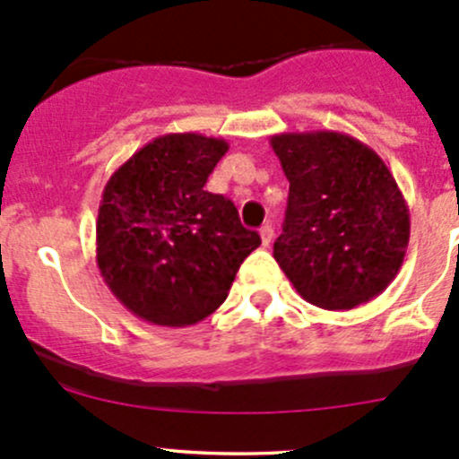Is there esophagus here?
I'll return each mask as SVG.
<instances>
[{"mask_svg": "<svg viewBox=\"0 0 459 459\" xmlns=\"http://www.w3.org/2000/svg\"><path fill=\"white\" fill-rule=\"evenodd\" d=\"M259 238H262V247H271L273 242V226L271 224H264L259 229Z\"/></svg>", "mask_w": 459, "mask_h": 459, "instance_id": "34e87169", "label": "esophagus"}]
</instances>
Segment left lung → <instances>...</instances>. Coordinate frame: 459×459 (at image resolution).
<instances>
[{"instance_id":"8db88e82","label":"left lung","mask_w":459,"mask_h":459,"mask_svg":"<svg viewBox=\"0 0 459 459\" xmlns=\"http://www.w3.org/2000/svg\"><path fill=\"white\" fill-rule=\"evenodd\" d=\"M271 146L290 184L273 257L313 307L351 311L371 302L395 280L411 235L388 166L337 131L280 133Z\"/></svg>"}]
</instances>
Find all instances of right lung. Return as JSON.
<instances>
[{"label": "right lung", "mask_w": 459, "mask_h": 459, "mask_svg": "<svg viewBox=\"0 0 459 459\" xmlns=\"http://www.w3.org/2000/svg\"><path fill=\"white\" fill-rule=\"evenodd\" d=\"M229 142L155 137L106 182L95 253L110 293L155 326L202 322L224 304L239 264L262 244L224 195L204 191Z\"/></svg>", "instance_id": "add662e5"}]
</instances>
